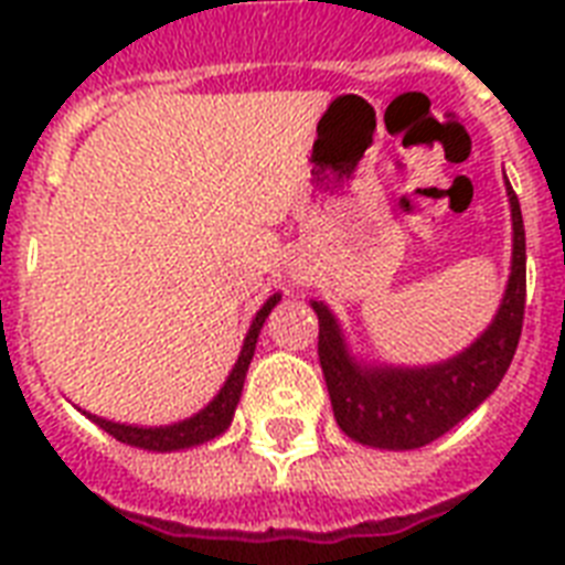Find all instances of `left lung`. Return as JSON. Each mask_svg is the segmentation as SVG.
Masks as SVG:
<instances>
[{
  "instance_id": "left-lung-1",
  "label": "left lung",
  "mask_w": 565,
  "mask_h": 565,
  "mask_svg": "<svg viewBox=\"0 0 565 565\" xmlns=\"http://www.w3.org/2000/svg\"><path fill=\"white\" fill-rule=\"evenodd\" d=\"M508 195L513 216L508 290L492 326L451 361L419 370L361 366L345 349L334 313L322 301H313L319 317V363L334 419L354 443L393 451L428 446L466 419L501 384L516 354L525 319V222L510 181Z\"/></svg>"
}]
</instances>
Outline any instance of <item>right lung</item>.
Here are the masks:
<instances>
[{
    "mask_svg": "<svg viewBox=\"0 0 565 565\" xmlns=\"http://www.w3.org/2000/svg\"><path fill=\"white\" fill-rule=\"evenodd\" d=\"M281 301V296L275 292L266 299V305L257 310V317L252 319V328H248L246 340H243V349H239V358L231 370L228 381L222 384L220 395L213 398L204 411H199L195 416L184 422H175V425H163V428H137V425H119V422H108L102 416H93L87 413V419H93L102 430H108L110 437L126 443V446L146 448V451H179V448L202 446L207 439L220 437L222 430L228 428L231 419H234V411H237L239 393H243V381H246L248 363H252V354H255V343L260 328H264L269 310Z\"/></svg>",
    "mask_w": 565,
    "mask_h": 565,
    "instance_id": "add662e5",
    "label": "right lung"
}]
</instances>
